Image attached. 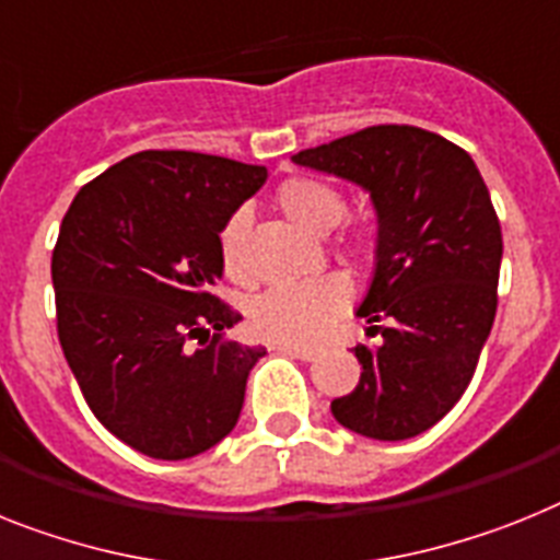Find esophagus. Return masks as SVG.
<instances>
[{
	"mask_svg": "<svg viewBox=\"0 0 560 560\" xmlns=\"http://www.w3.org/2000/svg\"><path fill=\"white\" fill-rule=\"evenodd\" d=\"M276 350L288 352V355H293V359H302V361H316L318 350H313V347H299V345H276Z\"/></svg>",
	"mask_w": 560,
	"mask_h": 560,
	"instance_id": "obj_1",
	"label": "esophagus"
}]
</instances>
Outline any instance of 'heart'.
Here are the masks:
<instances>
[{"label":"heart","mask_w":560,"mask_h":560,"mask_svg":"<svg viewBox=\"0 0 560 560\" xmlns=\"http://www.w3.org/2000/svg\"><path fill=\"white\" fill-rule=\"evenodd\" d=\"M276 205L295 228L307 230L313 236L330 233L347 215L345 190L318 176H290L288 182H281L276 190ZM244 224H247L244 213H230L219 230V261H222L224 276L238 284L250 279L242 256ZM368 244L370 236L355 224L341 233L345 250H361ZM350 281L338 272H327V276L279 284L261 293L250 304V322L258 336L279 341V345H316L350 307Z\"/></svg>","instance_id":"obj_1"}]
</instances>
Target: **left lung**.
Here are the masks:
<instances>
[{
    "label": "left lung",
    "instance_id": "obj_1",
    "mask_svg": "<svg viewBox=\"0 0 560 560\" xmlns=\"http://www.w3.org/2000/svg\"><path fill=\"white\" fill-rule=\"evenodd\" d=\"M295 164L368 187L378 210L375 270L359 316L361 378L330 404L338 424L401 441L464 396L498 307L501 222L467 150L412 125H375L302 150Z\"/></svg>",
    "mask_w": 560,
    "mask_h": 560
}]
</instances>
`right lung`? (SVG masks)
Instances as JSON below:
<instances>
[{
  "label": "right lung",
  "mask_w": 560,
  "mask_h": 560,
  "mask_svg": "<svg viewBox=\"0 0 560 560\" xmlns=\"http://www.w3.org/2000/svg\"><path fill=\"white\" fill-rule=\"evenodd\" d=\"M265 178L224 156L142 150L65 213L50 258L59 345L93 416L150 458H192L236 427L265 347L222 336L242 313L215 295L219 230Z\"/></svg>",
  "instance_id": "right-lung-1"
}]
</instances>
